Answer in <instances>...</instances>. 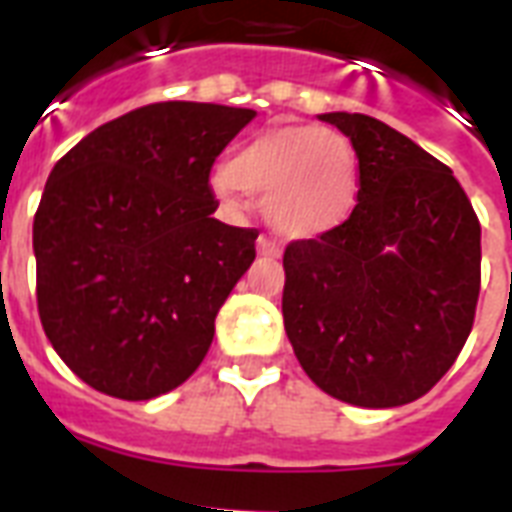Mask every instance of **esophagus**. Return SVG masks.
<instances>
[{"label":"esophagus","instance_id":"34e87169","mask_svg":"<svg viewBox=\"0 0 512 512\" xmlns=\"http://www.w3.org/2000/svg\"><path fill=\"white\" fill-rule=\"evenodd\" d=\"M257 252H260L263 257H279L281 255L279 244H276L273 239H268V236H260V239H257Z\"/></svg>","mask_w":512,"mask_h":512}]
</instances>
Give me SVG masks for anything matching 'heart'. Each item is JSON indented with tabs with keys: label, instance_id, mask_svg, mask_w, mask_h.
<instances>
[{
	"label": "heart",
	"instance_id": "obj_1",
	"mask_svg": "<svg viewBox=\"0 0 512 512\" xmlns=\"http://www.w3.org/2000/svg\"><path fill=\"white\" fill-rule=\"evenodd\" d=\"M212 185L228 204L244 193L263 201L281 236L313 239L335 231L356 207L358 159L332 127H273L244 143Z\"/></svg>",
	"mask_w": 512,
	"mask_h": 512
}]
</instances>
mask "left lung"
<instances>
[{
	"label": "left lung",
	"mask_w": 512,
	"mask_h": 512,
	"mask_svg": "<svg viewBox=\"0 0 512 512\" xmlns=\"http://www.w3.org/2000/svg\"><path fill=\"white\" fill-rule=\"evenodd\" d=\"M358 156V204L284 252V329L305 374L345 404L425 396L476 319L481 223L452 170L364 114H321Z\"/></svg>",
	"instance_id": "8db88e82"
}]
</instances>
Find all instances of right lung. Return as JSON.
Instances as JSON below:
<instances>
[{"instance_id": "obj_1", "label": "right lung", "mask_w": 512, "mask_h": 512, "mask_svg": "<svg viewBox=\"0 0 512 512\" xmlns=\"http://www.w3.org/2000/svg\"><path fill=\"white\" fill-rule=\"evenodd\" d=\"M252 108L167 100L82 138L34 217L44 335L90 388L148 401L207 356L215 316L255 260V228L212 217V164Z\"/></svg>"}]
</instances>
